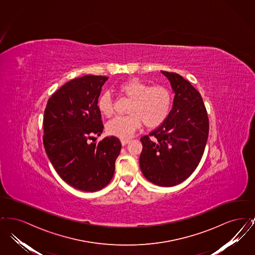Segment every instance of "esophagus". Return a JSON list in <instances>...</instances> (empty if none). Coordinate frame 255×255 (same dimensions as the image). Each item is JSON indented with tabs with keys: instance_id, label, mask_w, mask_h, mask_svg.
Segmentation results:
<instances>
[{
	"instance_id": "esophagus-1",
	"label": "esophagus",
	"mask_w": 255,
	"mask_h": 255,
	"mask_svg": "<svg viewBox=\"0 0 255 255\" xmlns=\"http://www.w3.org/2000/svg\"><path fill=\"white\" fill-rule=\"evenodd\" d=\"M121 141H122V145L125 146L126 144H128V143L130 142V139H123V138H122Z\"/></svg>"
}]
</instances>
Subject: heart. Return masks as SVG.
I'll use <instances>...</instances> for the list:
<instances>
[{"mask_svg": "<svg viewBox=\"0 0 255 255\" xmlns=\"http://www.w3.org/2000/svg\"><path fill=\"white\" fill-rule=\"evenodd\" d=\"M119 93L131 99L128 116L118 117L107 123V132L120 138L127 139L143 123L146 128L153 129L161 125L169 115L172 95L164 86H150L138 78L129 79L119 86ZM98 110L104 117L113 113V101L108 93L102 94L97 102Z\"/></svg>", "mask_w": 255, "mask_h": 255, "instance_id": "1", "label": "heart"}]
</instances>
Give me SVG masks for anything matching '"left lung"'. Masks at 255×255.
Segmentation results:
<instances>
[{
	"label": "left lung",
	"instance_id": "obj_1",
	"mask_svg": "<svg viewBox=\"0 0 255 255\" xmlns=\"http://www.w3.org/2000/svg\"><path fill=\"white\" fill-rule=\"evenodd\" d=\"M175 93L165 122L140 138L139 165L149 182L174 186L185 181L204 155L209 131L208 116L200 93L176 73L161 71Z\"/></svg>",
	"mask_w": 255,
	"mask_h": 255
}]
</instances>
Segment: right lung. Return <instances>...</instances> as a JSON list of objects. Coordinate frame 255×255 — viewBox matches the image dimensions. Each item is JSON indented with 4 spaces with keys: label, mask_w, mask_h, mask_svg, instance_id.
<instances>
[{
    "label": "right lung",
    "mask_w": 255,
    "mask_h": 255,
    "mask_svg": "<svg viewBox=\"0 0 255 255\" xmlns=\"http://www.w3.org/2000/svg\"><path fill=\"white\" fill-rule=\"evenodd\" d=\"M107 80L92 74L74 78L49 97L44 113L43 143L52 166L63 181L87 192L111 182L122 149L113 135L94 142L103 131L97 102Z\"/></svg>",
    "instance_id": "obj_1"
}]
</instances>
